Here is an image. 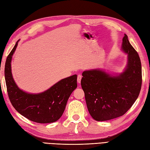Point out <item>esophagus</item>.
<instances>
[{
	"label": "esophagus",
	"mask_w": 150,
	"mask_h": 150,
	"mask_svg": "<svg viewBox=\"0 0 150 150\" xmlns=\"http://www.w3.org/2000/svg\"><path fill=\"white\" fill-rule=\"evenodd\" d=\"M81 79H82V75H78V76H77V82H78L79 83H81Z\"/></svg>",
	"instance_id": "esophagus-1"
}]
</instances>
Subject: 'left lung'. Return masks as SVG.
<instances>
[{
	"label": "left lung",
	"mask_w": 150,
	"mask_h": 150,
	"mask_svg": "<svg viewBox=\"0 0 150 150\" xmlns=\"http://www.w3.org/2000/svg\"><path fill=\"white\" fill-rule=\"evenodd\" d=\"M121 50L127 54L123 72L112 75L102 69L83 71L81 86L89 112L103 121L123 116L138 98L142 84L141 62L125 34Z\"/></svg>",
	"instance_id": "1"
}]
</instances>
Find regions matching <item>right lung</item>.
<instances>
[{
	"mask_svg": "<svg viewBox=\"0 0 150 150\" xmlns=\"http://www.w3.org/2000/svg\"><path fill=\"white\" fill-rule=\"evenodd\" d=\"M19 41L7 57L5 64V80L10 102L14 108L28 120L39 123L55 122L62 116L69 97L77 87V75L62 79L40 93L23 91L16 85L11 72L12 56Z\"/></svg>",
	"mask_w": 150,
	"mask_h": 150,
	"instance_id": "obj_1",
	"label": "right lung"
}]
</instances>
